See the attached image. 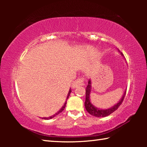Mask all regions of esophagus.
<instances>
[{
    "mask_svg": "<svg viewBox=\"0 0 147 147\" xmlns=\"http://www.w3.org/2000/svg\"><path fill=\"white\" fill-rule=\"evenodd\" d=\"M84 79L83 78H80L74 81L73 84H72V88H76L80 86H82L84 83Z\"/></svg>",
    "mask_w": 147,
    "mask_h": 147,
    "instance_id": "34e87169",
    "label": "esophagus"
}]
</instances>
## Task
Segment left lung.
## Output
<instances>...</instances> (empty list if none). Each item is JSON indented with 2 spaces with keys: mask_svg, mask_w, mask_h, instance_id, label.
<instances>
[{
  "mask_svg": "<svg viewBox=\"0 0 147 147\" xmlns=\"http://www.w3.org/2000/svg\"><path fill=\"white\" fill-rule=\"evenodd\" d=\"M121 54L122 56H123V54L122 53H121ZM91 91V82L90 80H89L88 84V86H87L86 89L85 108L86 109L87 111H88L89 114H91V115L96 117H104L109 115L111 113H112L119 108V107L121 106V104L124 100L126 90H125V91H124L123 96H122L121 100L118 102V103H117L115 105H114L113 107H111V108L106 109H98L97 108H96L95 106H94L93 104H91L90 101Z\"/></svg>",
  "mask_w": 147,
  "mask_h": 147,
  "instance_id": "1",
  "label": "left lung"
}]
</instances>
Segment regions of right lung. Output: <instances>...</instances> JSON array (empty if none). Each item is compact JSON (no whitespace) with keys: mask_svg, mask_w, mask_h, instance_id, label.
Returning a JSON list of instances; mask_svg holds the SVG:
<instances>
[{"mask_svg":"<svg viewBox=\"0 0 147 147\" xmlns=\"http://www.w3.org/2000/svg\"><path fill=\"white\" fill-rule=\"evenodd\" d=\"M71 89H69V93H68V94H67V99H66V100H67V99H68L69 96V95H70V94H71ZM66 104H67V101L65 102V103H64V105H63V106H62V108H61L60 109H59V110L58 111V112H57L56 113L54 114V115H53V116L49 117H43V118H42V119H52V118L54 117H55L56 115H58V114H59V113H61V112H62V111H63V109H65V108Z\"/></svg>","mask_w":147,"mask_h":147,"instance_id":"obj_1","label":"right lung"}]
</instances>
